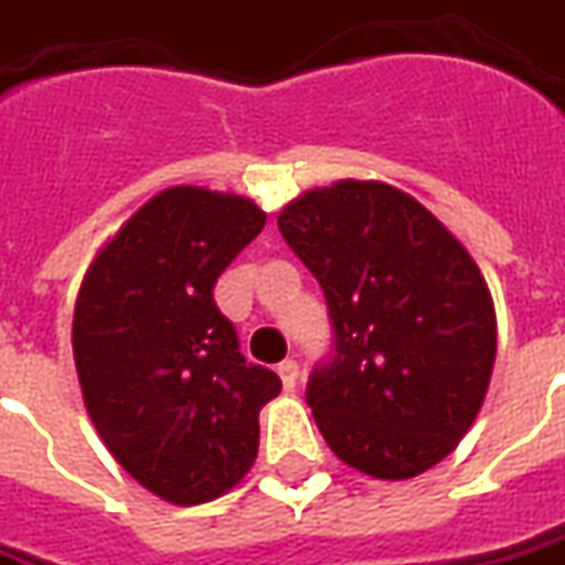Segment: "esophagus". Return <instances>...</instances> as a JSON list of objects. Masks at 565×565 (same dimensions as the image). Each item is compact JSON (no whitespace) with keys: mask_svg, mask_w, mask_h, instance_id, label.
<instances>
[{"mask_svg":"<svg viewBox=\"0 0 565 565\" xmlns=\"http://www.w3.org/2000/svg\"><path fill=\"white\" fill-rule=\"evenodd\" d=\"M278 375H281L284 391H294V387H297V381H300V365H297L294 360H284L281 365H278Z\"/></svg>","mask_w":565,"mask_h":565,"instance_id":"obj_1","label":"esophagus"}]
</instances>
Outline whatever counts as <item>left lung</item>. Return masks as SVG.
Listing matches in <instances>:
<instances>
[{"label":"left lung","instance_id":"1","mask_svg":"<svg viewBox=\"0 0 565 565\" xmlns=\"http://www.w3.org/2000/svg\"><path fill=\"white\" fill-rule=\"evenodd\" d=\"M278 227L321 284L334 328V360L306 387L321 438L372 478L438 466L472 428L494 372V300L476 259L381 181L306 190Z\"/></svg>","mask_w":565,"mask_h":565}]
</instances>
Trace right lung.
<instances>
[{"label":"right lung","instance_id":"add662e5","mask_svg":"<svg viewBox=\"0 0 565 565\" xmlns=\"http://www.w3.org/2000/svg\"><path fill=\"white\" fill-rule=\"evenodd\" d=\"M265 227L237 193L168 186L89 263L74 302L87 413L127 476L178 507L231 491L259 454L281 379L244 360L212 287Z\"/></svg>","mask_w":565,"mask_h":565}]
</instances>
